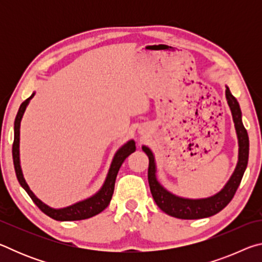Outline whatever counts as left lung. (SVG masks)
<instances>
[{
    "instance_id": "1",
    "label": "left lung",
    "mask_w": 262,
    "mask_h": 262,
    "mask_svg": "<svg viewBox=\"0 0 262 262\" xmlns=\"http://www.w3.org/2000/svg\"><path fill=\"white\" fill-rule=\"evenodd\" d=\"M225 97L230 110H231L234 128H236L238 137V162L234 168L232 176L230 177L228 183L222 188L219 193L209 198L205 199H186L172 194L165 189L158 183L156 178V162L151 150L143 145L142 150L147 154L149 157V168H148V180L150 190H151L152 198L156 205L161 209L166 212L167 215L177 217L181 220H199L210 217L220 212L223 208L229 205L232 200L234 193L241 185L244 172L246 170L248 162V152H250V141L248 135L242 121V111L239 107L237 99L230 92V89L227 86Z\"/></svg>"
}]
</instances>
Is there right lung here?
Wrapping results in <instances>:
<instances>
[{
    "instance_id": "add662e5",
    "label": "right lung",
    "mask_w": 262,
    "mask_h": 262,
    "mask_svg": "<svg viewBox=\"0 0 262 262\" xmlns=\"http://www.w3.org/2000/svg\"><path fill=\"white\" fill-rule=\"evenodd\" d=\"M35 92H33L28 99L23 101L18 110V113L16 115L15 119V127H14V144H12V158H14V166H15V172L17 176V179H18L19 184L21 187H23L26 193L30 195V198L32 199V201L38 206L39 209L42 212H45L47 216L52 217L53 220L56 221H79V220H86L90 219V217L95 216L99 212L103 211L106 207L110 205L111 199H112V195L114 192V184L115 179H117V174L119 172V168L122 165V163L125 159L129 156L136 150L135 142L134 140L128 141L122 147L115 152L113 161L111 163L110 170L107 177L104 181V185L101 186V188L92 196L85 199V200L79 201L74 203L72 206L60 208V209H54V208H51L47 206L42 201L39 200V199L35 196L32 190L30 189L29 185L26 184L24 179L23 172H21L20 167V159H19V128H20V121L21 118H23L24 112L30 100L33 98Z\"/></svg>"
}]
</instances>
